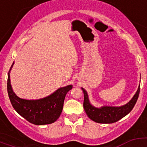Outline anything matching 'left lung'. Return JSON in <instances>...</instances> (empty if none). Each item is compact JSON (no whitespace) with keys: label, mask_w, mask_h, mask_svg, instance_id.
Masks as SVG:
<instances>
[{"label":"left lung","mask_w":147,"mask_h":147,"mask_svg":"<svg viewBox=\"0 0 147 147\" xmlns=\"http://www.w3.org/2000/svg\"><path fill=\"white\" fill-rule=\"evenodd\" d=\"M82 90L84 93L83 107L88 117L97 123L111 124V123L119 121L132 110L139 97L140 85L138 87L137 92L132 97V99L128 103L121 107L103 106L100 108L95 107L90 104L88 94L86 90L82 87Z\"/></svg>","instance_id":"8db88e82"}]
</instances>
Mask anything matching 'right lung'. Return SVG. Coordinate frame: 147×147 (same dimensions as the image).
<instances>
[{
	"label": "right lung",
	"instance_id": "add662e5",
	"mask_svg": "<svg viewBox=\"0 0 147 147\" xmlns=\"http://www.w3.org/2000/svg\"><path fill=\"white\" fill-rule=\"evenodd\" d=\"M10 67L8 73V97L15 110L29 122L35 125H45L55 122L60 116L67 93L72 88V85L60 87L47 97L40 100H28L18 97L12 89L10 80Z\"/></svg>",
	"mask_w": 147,
	"mask_h": 147
}]
</instances>
